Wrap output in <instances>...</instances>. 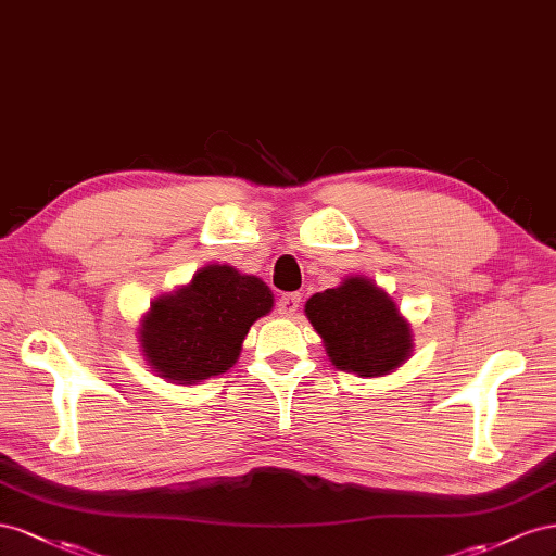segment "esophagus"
I'll list each match as a JSON object with an SVG mask.
<instances>
[{"mask_svg":"<svg viewBox=\"0 0 556 556\" xmlns=\"http://www.w3.org/2000/svg\"><path fill=\"white\" fill-rule=\"evenodd\" d=\"M277 307L281 316H293L300 307V293H281Z\"/></svg>","mask_w":556,"mask_h":556,"instance_id":"esophagus-1","label":"esophagus"}]
</instances>
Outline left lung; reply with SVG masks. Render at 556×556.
<instances>
[{
    "mask_svg": "<svg viewBox=\"0 0 556 556\" xmlns=\"http://www.w3.org/2000/svg\"><path fill=\"white\" fill-rule=\"evenodd\" d=\"M305 316L332 366L358 377L391 375L415 349L412 324L370 277L349 275L336 289L314 293Z\"/></svg>",
    "mask_w": 556,
    "mask_h": 556,
    "instance_id": "8db88e82",
    "label": "left lung"
}]
</instances>
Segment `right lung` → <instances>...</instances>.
<instances>
[{"instance_id": "add662e5", "label": "right lung", "mask_w": 556, "mask_h": 556, "mask_svg": "<svg viewBox=\"0 0 556 556\" xmlns=\"http://www.w3.org/2000/svg\"><path fill=\"white\" fill-rule=\"evenodd\" d=\"M275 307L267 283L232 265H204L184 287L155 298L137 328L139 352L157 377L198 384L230 370L249 328Z\"/></svg>"}]
</instances>
